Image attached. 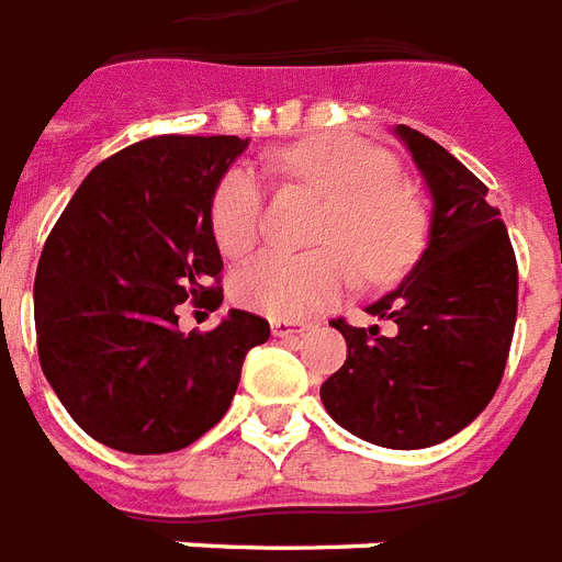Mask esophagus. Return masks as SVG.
I'll list each match as a JSON object with an SVG mask.
<instances>
[{
	"label": "esophagus",
	"instance_id": "1",
	"mask_svg": "<svg viewBox=\"0 0 562 562\" xmlns=\"http://www.w3.org/2000/svg\"><path fill=\"white\" fill-rule=\"evenodd\" d=\"M307 330V322H293V318H276V322H272V334H276L278 339H295V336H304Z\"/></svg>",
	"mask_w": 562,
	"mask_h": 562
}]
</instances>
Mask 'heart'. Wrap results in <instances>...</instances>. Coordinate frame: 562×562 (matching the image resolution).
Masks as SVG:
<instances>
[{
    "label": "heart",
    "mask_w": 562,
    "mask_h": 562,
    "mask_svg": "<svg viewBox=\"0 0 562 562\" xmlns=\"http://www.w3.org/2000/svg\"><path fill=\"white\" fill-rule=\"evenodd\" d=\"M272 165L325 200L316 228L322 249L267 252L246 263L235 278V299L244 307L276 318L307 316L348 286L353 276L348 254L368 278H389L424 246V203L383 150L353 138L316 136L278 150ZM260 211L263 196L255 170L228 168L211 196V232L228 258L252 252Z\"/></svg>",
    "instance_id": "obj_1"
}]
</instances>
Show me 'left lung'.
<instances>
[{"label": "left lung", "mask_w": 562, "mask_h": 562, "mask_svg": "<svg viewBox=\"0 0 562 562\" xmlns=\"http://www.w3.org/2000/svg\"><path fill=\"white\" fill-rule=\"evenodd\" d=\"M397 133L432 191L429 246L401 286L366 307L392 334L330 318L348 359L322 383V403L362 441L420 450L461 432L499 389L519 269L482 179L424 133Z\"/></svg>", "instance_id": "left-lung-1"}]
</instances>
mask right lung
<instances>
[{"instance_id": "right-lung-1", "label": "right lung", "mask_w": 562, "mask_h": 562, "mask_svg": "<svg viewBox=\"0 0 562 562\" xmlns=\"http://www.w3.org/2000/svg\"><path fill=\"white\" fill-rule=\"evenodd\" d=\"M237 136H154L103 159L54 223L34 281L37 351L71 420L130 456L177 452L232 406L267 318L232 310L179 330V304H223L211 196Z\"/></svg>"}]
</instances>
